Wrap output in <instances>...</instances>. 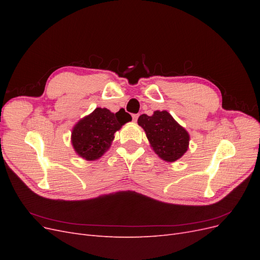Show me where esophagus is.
<instances>
[{"label": "esophagus", "mask_w": 260, "mask_h": 260, "mask_svg": "<svg viewBox=\"0 0 260 260\" xmlns=\"http://www.w3.org/2000/svg\"><path fill=\"white\" fill-rule=\"evenodd\" d=\"M138 117H139V115H138V114H133V115H132V119H133V121H137V120H138Z\"/></svg>", "instance_id": "obj_1"}]
</instances>
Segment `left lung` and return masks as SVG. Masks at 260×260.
Masks as SVG:
<instances>
[{"label":"left lung","instance_id":"left-lung-1","mask_svg":"<svg viewBox=\"0 0 260 260\" xmlns=\"http://www.w3.org/2000/svg\"><path fill=\"white\" fill-rule=\"evenodd\" d=\"M138 124L155 154L167 162L180 159L188 149L190 135L167 111H155L152 116L141 115Z\"/></svg>","mask_w":260,"mask_h":260}]
</instances>
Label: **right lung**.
Wrapping results in <instances>:
<instances>
[{"label": "right lung", "mask_w": 260, "mask_h": 260, "mask_svg": "<svg viewBox=\"0 0 260 260\" xmlns=\"http://www.w3.org/2000/svg\"><path fill=\"white\" fill-rule=\"evenodd\" d=\"M131 120L132 117L123 108L117 113L95 108L73 127L70 141L76 154L88 161L101 158L111 147L115 132Z\"/></svg>", "instance_id": "1"}]
</instances>
